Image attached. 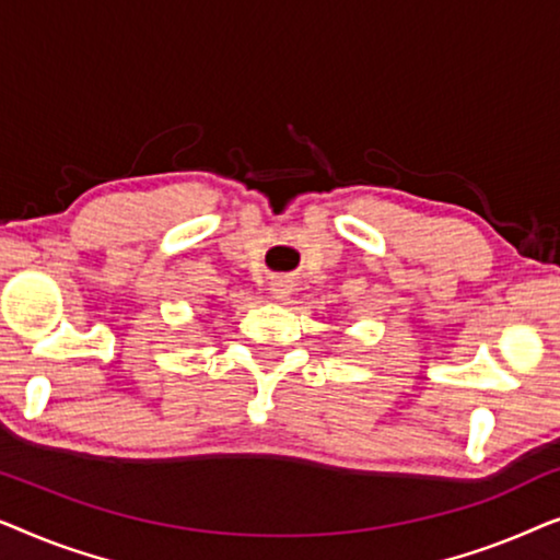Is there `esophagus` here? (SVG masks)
<instances>
[{
    "mask_svg": "<svg viewBox=\"0 0 560 560\" xmlns=\"http://www.w3.org/2000/svg\"><path fill=\"white\" fill-rule=\"evenodd\" d=\"M293 293H295V285H293V280H290V278H275L270 282V295L278 303L290 301V295H293Z\"/></svg>",
    "mask_w": 560,
    "mask_h": 560,
    "instance_id": "obj_1",
    "label": "esophagus"
}]
</instances>
